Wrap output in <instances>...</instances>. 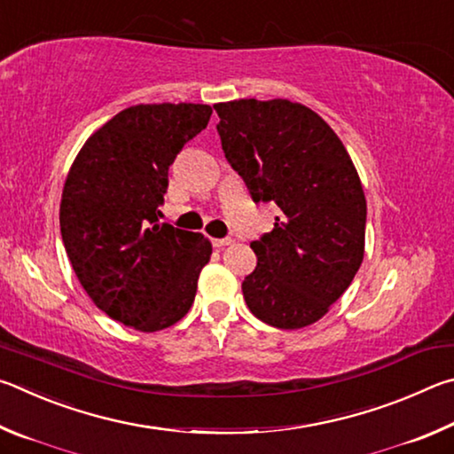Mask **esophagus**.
Segmentation results:
<instances>
[{
    "instance_id": "obj_1",
    "label": "esophagus",
    "mask_w": 454,
    "mask_h": 454,
    "mask_svg": "<svg viewBox=\"0 0 454 454\" xmlns=\"http://www.w3.org/2000/svg\"><path fill=\"white\" fill-rule=\"evenodd\" d=\"M211 243H213V247L221 249V247H225V245H231L233 239H231V237H223V239H213Z\"/></svg>"
}]
</instances>
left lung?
I'll use <instances>...</instances> for the list:
<instances>
[{
  "label": "left lung",
  "mask_w": 454,
  "mask_h": 454,
  "mask_svg": "<svg viewBox=\"0 0 454 454\" xmlns=\"http://www.w3.org/2000/svg\"><path fill=\"white\" fill-rule=\"evenodd\" d=\"M229 165L255 203L281 209L251 243L257 267L241 285L251 313L277 329L329 311L363 263L367 201L337 133L301 103L239 99L213 106Z\"/></svg>",
  "instance_id": "8db88e82"
}]
</instances>
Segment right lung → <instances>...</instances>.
<instances>
[{
	"instance_id": "add662e5",
	"label": "right lung",
	"mask_w": 454,
	"mask_h": 454,
	"mask_svg": "<svg viewBox=\"0 0 454 454\" xmlns=\"http://www.w3.org/2000/svg\"><path fill=\"white\" fill-rule=\"evenodd\" d=\"M211 114L199 103L129 107L95 131L71 165L61 239L87 295L125 327L161 331L193 305L211 243L159 225V207L175 157Z\"/></svg>"
}]
</instances>
